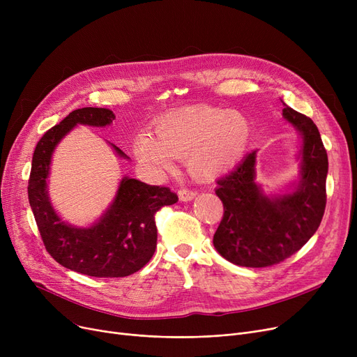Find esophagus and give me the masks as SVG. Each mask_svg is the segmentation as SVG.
Here are the masks:
<instances>
[{"mask_svg": "<svg viewBox=\"0 0 357 357\" xmlns=\"http://www.w3.org/2000/svg\"><path fill=\"white\" fill-rule=\"evenodd\" d=\"M178 195H179V199H181V201L186 202V201H191V199H194V198L197 197V191L186 190V188H181V190H179V192H178Z\"/></svg>", "mask_w": 357, "mask_h": 357, "instance_id": "1", "label": "esophagus"}]
</instances>
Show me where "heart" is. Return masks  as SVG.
<instances>
[{
	"mask_svg": "<svg viewBox=\"0 0 357 357\" xmlns=\"http://www.w3.org/2000/svg\"><path fill=\"white\" fill-rule=\"evenodd\" d=\"M252 127L240 112L192 107L158 121L155 136L143 131L136 139V158L152 171H169L174 158H188L199 178H215L230 171L246 153Z\"/></svg>",
	"mask_w": 357,
	"mask_h": 357,
	"instance_id": "1",
	"label": "heart"
}]
</instances>
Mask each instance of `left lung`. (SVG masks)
Segmentation results:
<instances>
[{
  "label": "left lung",
  "instance_id": "1",
  "mask_svg": "<svg viewBox=\"0 0 357 357\" xmlns=\"http://www.w3.org/2000/svg\"><path fill=\"white\" fill-rule=\"evenodd\" d=\"M284 117L303 136L301 181L285 195L269 198L256 179V150L217 181L224 214L214 234L217 252L246 268L284 261L314 236L326 210L328 159L314 121L285 105Z\"/></svg>",
  "mask_w": 357,
  "mask_h": 357
}]
</instances>
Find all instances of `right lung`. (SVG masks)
Masks as SVG:
<instances>
[{
	"instance_id": "add662e5",
	"label": "right lung",
	"mask_w": 357,
	"mask_h": 357,
	"mask_svg": "<svg viewBox=\"0 0 357 357\" xmlns=\"http://www.w3.org/2000/svg\"><path fill=\"white\" fill-rule=\"evenodd\" d=\"M114 119L108 108L85 107L69 112L37 142L27 188L37 229L49 255L70 271L96 278H123L140 271L156 249L155 214L165 205L178 201V195L166 186L123 178L114 201L93 226L73 227L56 214L49 201L46 181L56 144L75 126L104 127ZM112 147L126 158L117 146Z\"/></svg>"
}]
</instances>
